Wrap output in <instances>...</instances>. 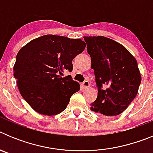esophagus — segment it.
<instances>
[{
  "label": "esophagus",
  "instance_id": "esophagus-1",
  "mask_svg": "<svg viewBox=\"0 0 153 153\" xmlns=\"http://www.w3.org/2000/svg\"><path fill=\"white\" fill-rule=\"evenodd\" d=\"M90 86V83L88 80H85L83 83H82V87H83V89L87 88V87H89Z\"/></svg>",
  "mask_w": 153,
  "mask_h": 153
}]
</instances>
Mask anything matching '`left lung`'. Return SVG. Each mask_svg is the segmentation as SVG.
<instances>
[{"mask_svg":"<svg viewBox=\"0 0 153 153\" xmlns=\"http://www.w3.org/2000/svg\"><path fill=\"white\" fill-rule=\"evenodd\" d=\"M83 38L98 88L90 109L106 117L120 115L134 100L141 83L137 61L115 40L102 36Z\"/></svg>","mask_w":153,"mask_h":153,"instance_id":"8db88e82","label":"left lung"}]
</instances>
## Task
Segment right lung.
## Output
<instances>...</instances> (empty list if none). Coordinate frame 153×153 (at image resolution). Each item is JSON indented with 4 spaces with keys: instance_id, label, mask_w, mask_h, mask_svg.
I'll return each mask as SVG.
<instances>
[{
    "instance_id": "right-lung-1",
    "label": "right lung",
    "mask_w": 153,
    "mask_h": 153,
    "mask_svg": "<svg viewBox=\"0 0 153 153\" xmlns=\"http://www.w3.org/2000/svg\"><path fill=\"white\" fill-rule=\"evenodd\" d=\"M85 42L56 35L33 39L17 53L13 76L19 91L31 107L40 114L53 116L63 112L79 84L70 75L72 60L84 51Z\"/></svg>"
}]
</instances>
